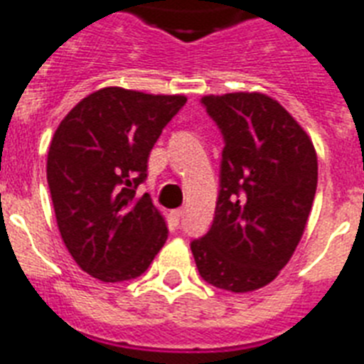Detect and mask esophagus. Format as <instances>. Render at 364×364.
I'll return each instance as SVG.
<instances>
[{
  "label": "esophagus",
  "instance_id": "esophagus-1",
  "mask_svg": "<svg viewBox=\"0 0 364 364\" xmlns=\"http://www.w3.org/2000/svg\"><path fill=\"white\" fill-rule=\"evenodd\" d=\"M184 218V210L182 208H176V210H173V212H171V219H173V223L175 225H178L180 223V219Z\"/></svg>",
  "mask_w": 364,
  "mask_h": 364
}]
</instances>
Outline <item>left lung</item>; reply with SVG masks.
Instances as JSON below:
<instances>
[{"label":"left lung","mask_w":364,"mask_h":364,"mask_svg":"<svg viewBox=\"0 0 364 364\" xmlns=\"http://www.w3.org/2000/svg\"><path fill=\"white\" fill-rule=\"evenodd\" d=\"M223 135L212 227L191 242L200 277L229 292L266 287L301 240L318 184L312 141L260 92L204 96Z\"/></svg>","instance_id":"1"}]
</instances>
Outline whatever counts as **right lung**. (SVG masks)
<instances>
[{"mask_svg": "<svg viewBox=\"0 0 364 364\" xmlns=\"http://www.w3.org/2000/svg\"><path fill=\"white\" fill-rule=\"evenodd\" d=\"M186 100L106 87L72 107L53 134L46 175L57 227L77 266L104 283L139 277L167 240L150 195L135 189Z\"/></svg>", "mask_w": 364, "mask_h": 364, "instance_id": "1", "label": "right lung"}]
</instances>
